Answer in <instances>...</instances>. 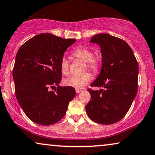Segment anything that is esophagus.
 <instances>
[{"instance_id":"34e87169","label":"esophagus","mask_w":155,"mask_h":155,"mask_svg":"<svg viewBox=\"0 0 155 155\" xmlns=\"http://www.w3.org/2000/svg\"><path fill=\"white\" fill-rule=\"evenodd\" d=\"M82 91L81 89H76V93H80V92H81Z\"/></svg>"}]
</instances>
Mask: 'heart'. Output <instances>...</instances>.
Wrapping results in <instances>:
<instances>
[{
    "label": "heart",
    "instance_id": "b5f03b06",
    "mask_svg": "<svg viewBox=\"0 0 155 155\" xmlns=\"http://www.w3.org/2000/svg\"><path fill=\"white\" fill-rule=\"evenodd\" d=\"M73 56L77 59L86 62L85 69L87 68L94 74H97L101 68V62L100 58L94 56L93 51L87 48H79L73 52ZM60 68L64 75H68L69 74V64L68 60L63 58L61 61ZM91 76L89 72H86L81 75H74L66 79L64 84L67 87H73L75 89H81L85 87L90 81Z\"/></svg>",
    "mask_w": 155,
    "mask_h": 155
}]
</instances>
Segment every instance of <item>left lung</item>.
<instances>
[{
    "mask_svg": "<svg viewBox=\"0 0 155 155\" xmlns=\"http://www.w3.org/2000/svg\"><path fill=\"white\" fill-rule=\"evenodd\" d=\"M90 43L100 46L101 68L88 89L91 100L85 107L89 118L101 124H112L124 117L137 93L138 63L132 48L122 39L107 34L94 35Z\"/></svg>",
    "mask_w": 155,
    "mask_h": 155,
    "instance_id": "1",
    "label": "left lung"
}]
</instances>
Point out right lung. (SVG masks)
Returning <instances> with one entry per match:
<instances>
[{"instance_id":"obj_1","label":"right lung","mask_w":155,"mask_h":155,"mask_svg":"<svg viewBox=\"0 0 155 155\" xmlns=\"http://www.w3.org/2000/svg\"><path fill=\"white\" fill-rule=\"evenodd\" d=\"M76 41L41 34L18 51L13 69L15 97L25 115L36 124L47 126L58 122L75 97L73 87H61L59 83L61 61Z\"/></svg>"}]
</instances>
